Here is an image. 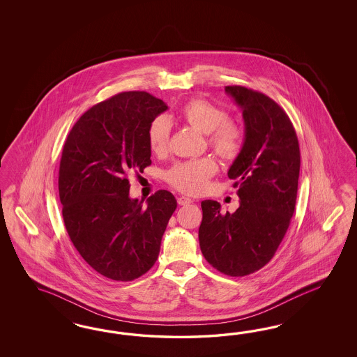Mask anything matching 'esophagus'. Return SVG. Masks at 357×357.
Wrapping results in <instances>:
<instances>
[{
	"mask_svg": "<svg viewBox=\"0 0 357 357\" xmlns=\"http://www.w3.org/2000/svg\"><path fill=\"white\" fill-rule=\"evenodd\" d=\"M191 203H192V200L190 197H187V196H179L178 197V204L179 206H188Z\"/></svg>",
	"mask_w": 357,
	"mask_h": 357,
	"instance_id": "esophagus-1",
	"label": "esophagus"
}]
</instances>
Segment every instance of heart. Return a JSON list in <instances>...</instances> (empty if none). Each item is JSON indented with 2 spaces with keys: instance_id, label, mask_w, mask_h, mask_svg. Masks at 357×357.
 Returning a JSON list of instances; mask_svg holds the SVG:
<instances>
[{
  "instance_id": "1",
  "label": "heart",
  "mask_w": 357,
  "mask_h": 357,
  "mask_svg": "<svg viewBox=\"0 0 357 357\" xmlns=\"http://www.w3.org/2000/svg\"><path fill=\"white\" fill-rule=\"evenodd\" d=\"M184 123L208 135L211 148L225 160L236 158L243 146L245 133L237 123L227 120V114L203 98L188 100L179 111ZM172 126L165 116L151 120L146 137L153 154L162 155L169 149ZM217 162L212 157L179 161L166 172V181L184 194H200L208 181L217 173Z\"/></svg>"
}]
</instances>
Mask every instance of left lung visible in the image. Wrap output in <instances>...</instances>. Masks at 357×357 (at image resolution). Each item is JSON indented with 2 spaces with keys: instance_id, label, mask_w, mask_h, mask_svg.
I'll list each match as a JSON object with an SVG mask.
<instances>
[{
  "instance_id": "1",
  "label": "left lung",
  "mask_w": 357,
  "mask_h": 357,
  "mask_svg": "<svg viewBox=\"0 0 357 357\" xmlns=\"http://www.w3.org/2000/svg\"><path fill=\"white\" fill-rule=\"evenodd\" d=\"M225 91L242 108L245 142L227 176L239 206L222 213L215 200L202 202L200 249L227 276H246L270 261L285 236L296 206L300 146L292 121L270 97L243 86Z\"/></svg>"
}]
</instances>
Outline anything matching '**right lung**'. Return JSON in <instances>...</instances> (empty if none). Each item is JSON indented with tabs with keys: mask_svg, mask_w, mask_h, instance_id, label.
I'll list each match as a JSON object with an SVG mask.
<instances>
[{
	"mask_svg": "<svg viewBox=\"0 0 357 357\" xmlns=\"http://www.w3.org/2000/svg\"><path fill=\"white\" fill-rule=\"evenodd\" d=\"M166 109L146 91L120 93L87 109L65 140L59 170L65 227L87 264L111 280L151 270L176 209L166 190L145 206L130 197L128 174L151 165L146 132Z\"/></svg>",
	"mask_w": 357,
	"mask_h": 357,
	"instance_id": "right-lung-1",
	"label": "right lung"
}]
</instances>
